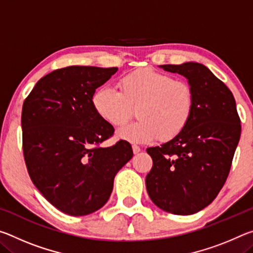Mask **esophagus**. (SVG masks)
Instances as JSON below:
<instances>
[{
	"instance_id": "1",
	"label": "esophagus",
	"mask_w": 253,
	"mask_h": 253,
	"mask_svg": "<svg viewBox=\"0 0 253 253\" xmlns=\"http://www.w3.org/2000/svg\"><path fill=\"white\" fill-rule=\"evenodd\" d=\"M132 152H134V154H138L140 152V147L137 146V145H132Z\"/></svg>"
}]
</instances>
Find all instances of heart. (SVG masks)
<instances>
[{
	"instance_id": "b5f03b06",
	"label": "heart",
	"mask_w": 253,
	"mask_h": 253,
	"mask_svg": "<svg viewBox=\"0 0 253 253\" xmlns=\"http://www.w3.org/2000/svg\"><path fill=\"white\" fill-rule=\"evenodd\" d=\"M118 90L102 87L92 96V106L102 121L121 127L136 108L138 121L119 131L130 143L143 144L160 137L169 140L185 129L195 108L194 89L186 80L153 68H138L118 79Z\"/></svg>"
}]
</instances>
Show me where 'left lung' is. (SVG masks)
<instances>
[{
    "label": "left lung",
    "mask_w": 253,
    "mask_h": 253,
    "mask_svg": "<svg viewBox=\"0 0 253 253\" xmlns=\"http://www.w3.org/2000/svg\"><path fill=\"white\" fill-rule=\"evenodd\" d=\"M162 68L186 77L194 89L195 108L181 134L162 146L147 148L153 168L146 188L160 209L188 215L212 203L223 187L241 124L232 92L207 67L186 62Z\"/></svg>",
    "instance_id": "8db88e82"
}]
</instances>
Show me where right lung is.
I'll use <instances>...</instances> for the list:
<instances>
[{"mask_svg":"<svg viewBox=\"0 0 253 253\" xmlns=\"http://www.w3.org/2000/svg\"><path fill=\"white\" fill-rule=\"evenodd\" d=\"M118 68L70 66L41 78L22 107V147L34 185L69 215L104 207L115 175L132 157L130 144L101 146L114 127L92 106L96 89Z\"/></svg>","mask_w":253,"mask_h":253,"instance_id":"right-lung-1","label":"right lung"}]
</instances>
